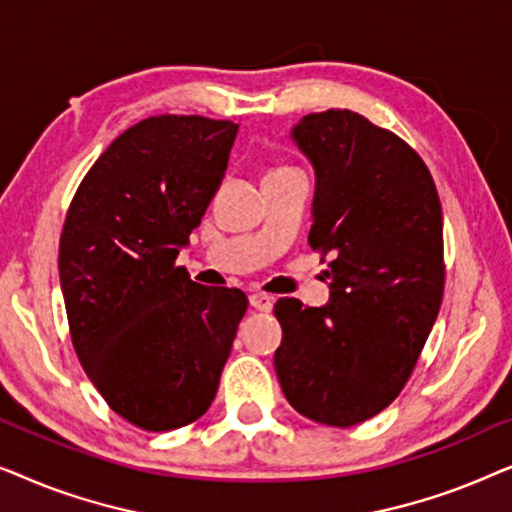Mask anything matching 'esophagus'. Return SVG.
Masks as SVG:
<instances>
[{"mask_svg":"<svg viewBox=\"0 0 512 512\" xmlns=\"http://www.w3.org/2000/svg\"><path fill=\"white\" fill-rule=\"evenodd\" d=\"M249 305L258 312H270L272 305H275V298L265 296V293H251L249 296Z\"/></svg>","mask_w":512,"mask_h":512,"instance_id":"obj_1","label":"esophagus"}]
</instances>
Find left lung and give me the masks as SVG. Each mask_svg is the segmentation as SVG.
<instances>
[{"label": "left lung", "mask_w": 512, "mask_h": 512, "mask_svg": "<svg viewBox=\"0 0 512 512\" xmlns=\"http://www.w3.org/2000/svg\"><path fill=\"white\" fill-rule=\"evenodd\" d=\"M314 167L312 249L331 254V298H279L275 370L286 401L326 426H354L401 394L443 303V209L424 160L349 109L291 128Z\"/></svg>", "instance_id": "left-lung-1"}]
</instances>
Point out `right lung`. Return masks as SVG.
Masks as SVG:
<instances>
[{"mask_svg": "<svg viewBox=\"0 0 512 512\" xmlns=\"http://www.w3.org/2000/svg\"><path fill=\"white\" fill-rule=\"evenodd\" d=\"M237 128L205 116L139 121L90 167L62 228L76 354L109 408L144 431L205 415L247 312L240 289L174 268L226 177Z\"/></svg>", "mask_w": 512, "mask_h": 512, "instance_id": "add662e5", "label": "right lung"}]
</instances>
